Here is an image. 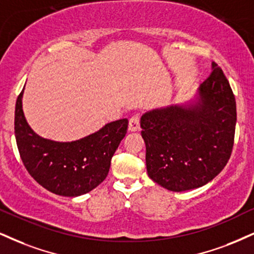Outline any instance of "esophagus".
<instances>
[{"label":"esophagus","mask_w":254,"mask_h":254,"mask_svg":"<svg viewBox=\"0 0 254 254\" xmlns=\"http://www.w3.org/2000/svg\"><path fill=\"white\" fill-rule=\"evenodd\" d=\"M140 129V118L137 115H134L129 119L128 122V130L129 132H137Z\"/></svg>","instance_id":"34e87169"}]
</instances>
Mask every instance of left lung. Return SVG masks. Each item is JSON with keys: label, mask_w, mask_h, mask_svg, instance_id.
Segmentation results:
<instances>
[{"label": "left lung", "mask_w": 254, "mask_h": 254, "mask_svg": "<svg viewBox=\"0 0 254 254\" xmlns=\"http://www.w3.org/2000/svg\"><path fill=\"white\" fill-rule=\"evenodd\" d=\"M192 98L142 114L148 177L172 192L199 189L213 180L232 153L236 99L217 64Z\"/></svg>", "instance_id": "obj_1"}]
</instances>
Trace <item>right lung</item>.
<instances>
[{"mask_svg":"<svg viewBox=\"0 0 254 254\" xmlns=\"http://www.w3.org/2000/svg\"><path fill=\"white\" fill-rule=\"evenodd\" d=\"M23 90L15 106V137L28 173L49 192L79 196L107 177L111 160L127 133L128 120L108 122L99 130L74 141H55L31 129L22 107Z\"/></svg>","mask_w":254,"mask_h":254,"instance_id":"obj_1","label":"right lung"}]
</instances>
